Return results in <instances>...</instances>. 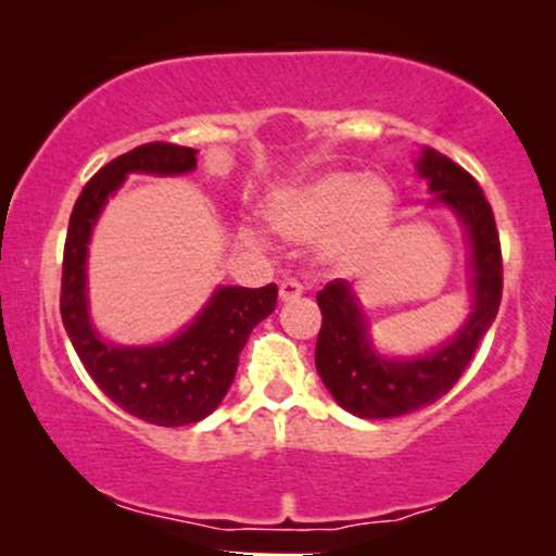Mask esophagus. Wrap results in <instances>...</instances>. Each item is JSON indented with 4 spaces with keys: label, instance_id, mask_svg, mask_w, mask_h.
Instances as JSON below:
<instances>
[{
    "label": "esophagus",
    "instance_id": "1",
    "mask_svg": "<svg viewBox=\"0 0 556 556\" xmlns=\"http://www.w3.org/2000/svg\"><path fill=\"white\" fill-rule=\"evenodd\" d=\"M303 290L305 287L300 285L298 279H285V282L279 285V300H282V303H287V300H295L303 295Z\"/></svg>",
    "mask_w": 556,
    "mask_h": 556
}]
</instances>
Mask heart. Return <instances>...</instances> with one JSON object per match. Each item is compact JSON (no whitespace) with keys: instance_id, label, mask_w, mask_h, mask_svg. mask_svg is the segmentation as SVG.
Listing matches in <instances>:
<instances>
[{"instance_id":"heart-1","label":"heart","mask_w":556,"mask_h":556,"mask_svg":"<svg viewBox=\"0 0 556 556\" xmlns=\"http://www.w3.org/2000/svg\"><path fill=\"white\" fill-rule=\"evenodd\" d=\"M394 212V190L384 177L358 172H324L311 180L266 195L264 214L279 238L308 242L321 238V256L353 264L384 238Z\"/></svg>"}]
</instances>
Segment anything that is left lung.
Listing matches in <instances>:
<instances>
[{"label":"left lung","instance_id":"obj_1","mask_svg":"<svg viewBox=\"0 0 556 556\" xmlns=\"http://www.w3.org/2000/svg\"><path fill=\"white\" fill-rule=\"evenodd\" d=\"M418 172L429 180L433 203L452 208L468 235L473 311L439 350L418 358H384L368 340V324L350 285L334 279L324 287L316 295L321 308L316 368L331 397L358 418H397L444 397L468 368L502 303L500 232L481 185L433 149H424Z\"/></svg>","mask_w":556,"mask_h":556}]
</instances>
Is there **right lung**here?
Masks as SVG:
<instances>
[{
	"label": "right lung",
	"mask_w": 556,
	"mask_h": 556,
	"mask_svg": "<svg viewBox=\"0 0 556 556\" xmlns=\"http://www.w3.org/2000/svg\"><path fill=\"white\" fill-rule=\"evenodd\" d=\"M195 149L143 143L104 164L75 201L62 258L60 311L75 353L101 392L125 413L154 426H188L225 400L240 350L253 327L277 308V285L216 287L203 311L180 334L151 348H119L96 334L88 318L86 258L93 225L106 198L130 172L182 175L195 169Z\"/></svg>",
	"instance_id": "1"
}]
</instances>
